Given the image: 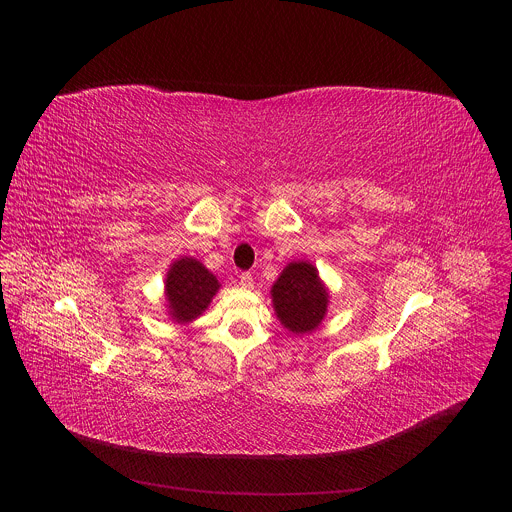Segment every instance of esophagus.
Masks as SVG:
<instances>
[{"label":"esophagus","mask_w":512,"mask_h":512,"mask_svg":"<svg viewBox=\"0 0 512 512\" xmlns=\"http://www.w3.org/2000/svg\"><path fill=\"white\" fill-rule=\"evenodd\" d=\"M239 283H241V287H245V289H251V287H253V275H251V273H241V277H239Z\"/></svg>","instance_id":"34e87169"}]
</instances>
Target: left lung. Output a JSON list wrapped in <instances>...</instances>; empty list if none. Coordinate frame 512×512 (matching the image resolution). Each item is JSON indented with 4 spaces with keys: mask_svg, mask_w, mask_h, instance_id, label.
<instances>
[{
    "mask_svg": "<svg viewBox=\"0 0 512 512\" xmlns=\"http://www.w3.org/2000/svg\"><path fill=\"white\" fill-rule=\"evenodd\" d=\"M273 312L279 324L296 336L318 330L328 314L330 289L310 261H291L271 285Z\"/></svg>",
    "mask_w": 512,
    "mask_h": 512,
    "instance_id": "left-lung-1",
    "label": "left lung"
}]
</instances>
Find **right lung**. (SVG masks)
<instances>
[{
	"label": "right lung",
	"mask_w": 512,
	"mask_h": 512,
	"mask_svg": "<svg viewBox=\"0 0 512 512\" xmlns=\"http://www.w3.org/2000/svg\"><path fill=\"white\" fill-rule=\"evenodd\" d=\"M218 289H221V281L204 267V263L188 255L178 257L170 263L164 281L166 312L170 320L180 326L194 322L208 310Z\"/></svg>",
	"instance_id": "add662e5"
}]
</instances>
